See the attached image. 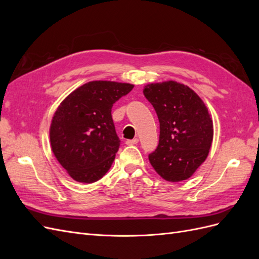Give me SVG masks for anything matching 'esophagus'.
I'll return each mask as SVG.
<instances>
[{
	"label": "esophagus",
	"mask_w": 259,
	"mask_h": 259,
	"mask_svg": "<svg viewBox=\"0 0 259 259\" xmlns=\"http://www.w3.org/2000/svg\"><path fill=\"white\" fill-rule=\"evenodd\" d=\"M128 146H132V145H136L138 144V138H134V139H130V140H126V143H125Z\"/></svg>",
	"instance_id": "1"
}]
</instances>
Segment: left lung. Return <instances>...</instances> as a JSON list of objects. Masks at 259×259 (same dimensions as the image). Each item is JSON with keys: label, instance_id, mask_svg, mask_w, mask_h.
Returning a JSON list of instances; mask_svg holds the SVG:
<instances>
[{"label": "left lung", "instance_id": "obj_1", "mask_svg": "<svg viewBox=\"0 0 259 259\" xmlns=\"http://www.w3.org/2000/svg\"><path fill=\"white\" fill-rule=\"evenodd\" d=\"M144 95L160 122V139L149 161L163 179L190 178L207 158L214 128L208 109L199 95L176 81L151 83Z\"/></svg>", "mask_w": 259, "mask_h": 259}]
</instances>
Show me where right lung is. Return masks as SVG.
Here are the masks:
<instances>
[{
	"label": "right lung",
	"instance_id": "1",
	"mask_svg": "<svg viewBox=\"0 0 259 259\" xmlns=\"http://www.w3.org/2000/svg\"><path fill=\"white\" fill-rule=\"evenodd\" d=\"M133 88L112 81L85 83L62 100L54 113L52 151L75 182L95 183L111 167L120 147L111 109Z\"/></svg>",
	"mask_w": 259,
	"mask_h": 259
}]
</instances>
